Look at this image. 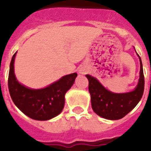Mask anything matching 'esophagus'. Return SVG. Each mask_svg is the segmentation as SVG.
<instances>
[{"instance_id": "34e87169", "label": "esophagus", "mask_w": 151, "mask_h": 151, "mask_svg": "<svg viewBox=\"0 0 151 151\" xmlns=\"http://www.w3.org/2000/svg\"><path fill=\"white\" fill-rule=\"evenodd\" d=\"M79 72H80L81 73H82V74H84V73H86V72H87V70H85V68H81V70H80V71H79Z\"/></svg>"}]
</instances>
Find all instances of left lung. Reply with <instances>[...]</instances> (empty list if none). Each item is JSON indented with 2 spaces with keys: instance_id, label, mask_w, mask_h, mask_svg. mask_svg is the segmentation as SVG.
<instances>
[{
  "instance_id": "left-lung-1",
  "label": "left lung",
  "mask_w": 151,
  "mask_h": 151,
  "mask_svg": "<svg viewBox=\"0 0 151 151\" xmlns=\"http://www.w3.org/2000/svg\"><path fill=\"white\" fill-rule=\"evenodd\" d=\"M139 56V55H138ZM140 75L136 88L130 92L114 93L106 89L96 78L86 74L92 110L96 114L108 120H118L133 110L143 96L144 75L140 57Z\"/></svg>"
}]
</instances>
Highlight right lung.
I'll use <instances>...</instances> for the list:
<instances>
[{
  "label": "right lung",
  "instance_id": "right-lung-1",
  "mask_svg": "<svg viewBox=\"0 0 151 151\" xmlns=\"http://www.w3.org/2000/svg\"><path fill=\"white\" fill-rule=\"evenodd\" d=\"M13 55L8 74V90L15 105L24 114L32 119L47 121L62 112L65 103V94L74 83L78 73L63 76L48 87L41 89H31L21 85L14 73Z\"/></svg>",
  "mask_w": 151,
  "mask_h": 151
}]
</instances>
